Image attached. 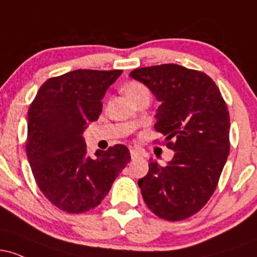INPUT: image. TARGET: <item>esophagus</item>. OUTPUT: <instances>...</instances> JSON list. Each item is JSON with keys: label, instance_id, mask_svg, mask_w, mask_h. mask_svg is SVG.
I'll use <instances>...</instances> for the list:
<instances>
[{"label": "esophagus", "instance_id": "esophagus-1", "mask_svg": "<svg viewBox=\"0 0 257 257\" xmlns=\"http://www.w3.org/2000/svg\"><path fill=\"white\" fill-rule=\"evenodd\" d=\"M131 156H132V158H137L140 156V153H139V151H137V150L131 149Z\"/></svg>", "mask_w": 257, "mask_h": 257}]
</instances>
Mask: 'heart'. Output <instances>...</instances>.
<instances>
[{"label":"heart","mask_w":257,"mask_h":257,"mask_svg":"<svg viewBox=\"0 0 257 257\" xmlns=\"http://www.w3.org/2000/svg\"><path fill=\"white\" fill-rule=\"evenodd\" d=\"M124 91L131 100H134L143 95H150L149 88L138 81H131L124 85Z\"/></svg>","instance_id":"b5f03b06"}]
</instances>
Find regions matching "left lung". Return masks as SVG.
I'll use <instances>...</instances> for the list:
<instances>
[{
	"instance_id": "obj_1",
	"label": "left lung",
	"mask_w": 257,
	"mask_h": 257,
	"mask_svg": "<svg viewBox=\"0 0 257 257\" xmlns=\"http://www.w3.org/2000/svg\"><path fill=\"white\" fill-rule=\"evenodd\" d=\"M129 76L161 102L155 129L175 152L164 167L150 159L149 173L138 181L143 198L162 219H187L213 196L229 155L225 100L204 72L176 64L141 67Z\"/></svg>"
}]
</instances>
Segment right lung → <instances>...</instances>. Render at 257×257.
<instances>
[{
  "mask_svg": "<svg viewBox=\"0 0 257 257\" xmlns=\"http://www.w3.org/2000/svg\"><path fill=\"white\" fill-rule=\"evenodd\" d=\"M122 70H75L41 85L28 112L26 155L38 187L66 213L100 204L131 161L124 145L87 153L83 132L102 111L106 90Z\"/></svg>",
  "mask_w": 257,
  "mask_h": 257,
  "instance_id": "1",
  "label": "right lung"
}]
</instances>
